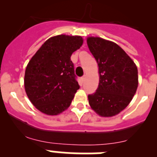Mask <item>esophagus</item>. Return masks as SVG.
I'll return each instance as SVG.
<instances>
[{
	"mask_svg": "<svg viewBox=\"0 0 157 157\" xmlns=\"http://www.w3.org/2000/svg\"><path fill=\"white\" fill-rule=\"evenodd\" d=\"M85 79H86V75H84V76H83V77L81 78L82 82H84V81H85Z\"/></svg>",
	"mask_w": 157,
	"mask_h": 157,
	"instance_id": "obj_1",
	"label": "esophagus"
}]
</instances>
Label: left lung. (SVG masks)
<instances>
[{
    "label": "left lung",
    "instance_id": "1",
    "mask_svg": "<svg viewBox=\"0 0 157 157\" xmlns=\"http://www.w3.org/2000/svg\"><path fill=\"white\" fill-rule=\"evenodd\" d=\"M86 41L99 73L98 87L88 96L89 104L101 117L116 116L127 108L137 91V66L113 41L99 37H88Z\"/></svg>",
    "mask_w": 157,
    "mask_h": 157
}]
</instances>
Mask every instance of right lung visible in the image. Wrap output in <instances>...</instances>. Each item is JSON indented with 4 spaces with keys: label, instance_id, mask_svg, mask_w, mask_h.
Instances as JSON below:
<instances>
[{
    "label": "right lung",
    "instance_id": "obj_1",
    "mask_svg": "<svg viewBox=\"0 0 157 157\" xmlns=\"http://www.w3.org/2000/svg\"><path fill=\"white\" fill-rule=\"evenodd\" d=\"M82 43L81 36H53L30 59L25 71V91L44 114L57 116L71 105L79 89L71 56Z\"/></svg>",
    "mask_w": 157,
    "mask_h": 157
}]
</instances>
